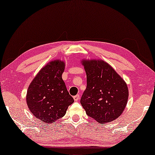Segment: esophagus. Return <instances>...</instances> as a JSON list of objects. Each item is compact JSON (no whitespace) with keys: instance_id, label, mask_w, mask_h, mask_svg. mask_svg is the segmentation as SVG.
<instances>
[{"instance_id":"obj_1","label":"esophagus","mask_w":155,"mask_h":155,"mask_svg":"<svg viewBox=\"0 0 155 155\" xmlns=\"http://www.w3.org/2000/svg\"><path fill=\"white\" fill-rule=\"evenodd\" d=\"M73 99H74L75 101H78V100H79V99H80V95H77L74 96V97H73Z\"/></svg>"}]
</instances>
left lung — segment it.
I'll return each instance as SVG.
<instances>
[{
	"label": "left lung",
	"instance_id": "left-lung-1",
	"mask_svg": "<svg viewBox=\"0 0 155 155\" xmlns=\"http://www.w3.org/2000/svg\"><path fill=\"white\" fill-rule=\"evenodd\" d=\"M87 87L80 103L87 115L104 124L118 118L125 109L128 88L122 78L102 60H82Z\"/></svg>",
	"mask_w": 155,
	"mask_h": 155
}]
</instances>
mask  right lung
I'll return each mask as SVG.
<instances>
[{"label": "right lung", "instance_id": "obj_1", "mask_svg": "<svg viewBox=\"0 0 155 155\" xmlns=\"http://www.w3.org/2000/svg\"><path fill=\"white\" fill-rule=\"evenodd\" d=\"M64 67V61H51L40 70L28 87V108L42 122L54 123L74 102L62 78Z\"/></svg>", "mask_w": 155, "mask_h": 155}]
</instances>
